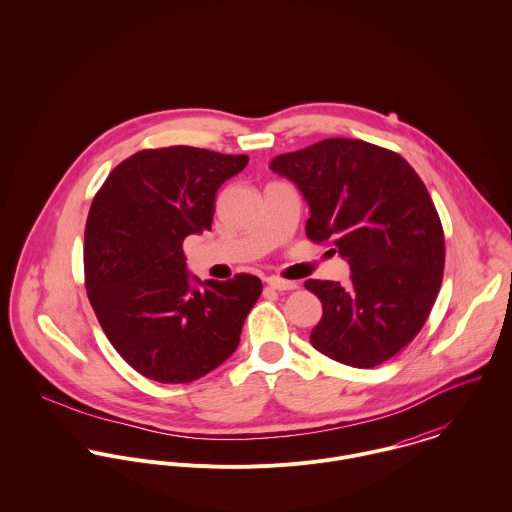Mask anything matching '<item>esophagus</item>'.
Here are the masks:
<instances>
[{"mask_svg": "<svg viewBox=\"0 0 512 512\" xmlns=\"http://www.w3.org/2000/svg\"><path fill=\"white\" fill-rule=\"evenodd\" d=\"M268 286H270L272 290H278V292L297 290V284H295V282H288V280H282V278H270V280H268Z\"/></svg>", "mask_w": 512, "mask_h": 512, "instance_id": "esophagus-1", "label": "esophagus"}]
</instances>
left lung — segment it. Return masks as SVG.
<instances>
[{
	"label": "left lung",
	"mask_w": 512,
	"mask_h": 512,
	"mask_svg": "<svg viewBox=\"0 0 512 512\" xmlns=\"http://www.w3.org/2000/svg\"><path fill=\"white\" fill-rule=\"evenodd\" d=\"M270 169L307 201V236L333 240L351 268L345 288L305 282L323 303L311 345L355 368L388 361L424 327L441 288L443 228L424 181L398 153L347 138L282 153Z\"/></svg>",
	"instance_id": "obj_1"
}]
</instances>
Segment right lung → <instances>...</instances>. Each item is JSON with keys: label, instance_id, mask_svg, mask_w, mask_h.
Wrapping results in <instances>:
<instances>
[{"label": "right lung", "instance_id": "1", "mask_svg": "<svg viewBox=\"0 0 512 512\" xmlns=\"http://www.w3.org/2000/svg\"><path fill=\"white\" fill-rule=\"evenodd\" d=\"M246 163L248 155L201 147L144 149L122 161L92 201L86 293L112 347L149 380L193 382L240 343L260 278L201 282L187 272L183 240L211 230L220 185Z\"/></svg>", "mask_w": 512, "mask_h": 512}]
</instances>
